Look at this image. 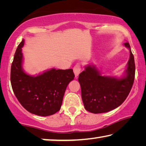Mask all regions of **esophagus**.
<instances>
[{
  "label": "esophagus",
  "instance_id": "1",
  "mask_svg": "<svg viewBox=\"0 0 146 146\" xmlns=\"http://www.w3.org/2000/svg\"><path fill=\"white\" fill-rule=\"evenodd\" d=\"M80 71H81V66L80 64H76L73 68V71L75 75V76H77L79 75V73H80Z\"/></svg>",
  "mask_w": 146,
  "mask_h": 146
}]
</instances>
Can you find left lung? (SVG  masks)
Returning <instances> with one entry per match:
<instances>
[{
	"label": "left lung",
	"instance_id": "1",
	"mask_svg": "<svg viewBox=\"0 0 146 146\" xmlns=\"http://www.w3.org/2000/svg\"><path fill=\"white\" fill-rule=\"evenodd\" d=\"M129 49L127 76L117 79L102 76L95 66H88L79 74L82 101L85 109L93 113L108 112L118 108L126 99L134 82L135 64L134 56L128 42L124 44Z\"/></svg>",
	"mask_w": 146,
	"mask_h": 146
}]
</instances>
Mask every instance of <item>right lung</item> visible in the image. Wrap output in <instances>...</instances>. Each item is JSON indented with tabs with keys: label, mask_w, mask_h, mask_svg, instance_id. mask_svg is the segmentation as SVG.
<instances>
[{
	"label": "right lung",
	"mask_w": 146,
	"mask_h": 146,
	"mask_svg": "<svg viewBox=\"0 0 146 146\" xmlns=\"http://www.w3.org/2000/svg\"><path fill=\"white\" fill-rule=\"evenodd\" d=\"M24 40L15 53L11 68V84L21 104L32 114L49 116L60 110L66 89L75 74L72 69L52 70L31 76L22 69Z\"/></svg>",
	"instance_id": "right-lung-1"
}]
</instances>
